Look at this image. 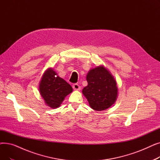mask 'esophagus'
Segmentation results:
<instances>
[{
	"instance_id": "1",
	"label": "esophagus",
	"mask_w": 160,
	"mask_h": 160,
	"mask_svg": "<svg viewBox=\"0 0 160 160\" xmlns=\"http://www.w3.org/2000/svg\"><path fill=\"white\" fill-rule=\"evenodd\" d=\"M72 88L74 90H80V86L78 84V83H74L72 85Z\"/></svg>"
}]
</instances>
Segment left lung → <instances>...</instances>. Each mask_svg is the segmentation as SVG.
Returning a JSON list of instances; mask_svg holds the SVG:
<instances>
[{"label":"left lung","mask_w":160,"mask_h":160,"mask_svg":"<svg viewBox=\"0 0 160 160\" xmlns=\"http://www.w3.org/2000/svg\"><path fill=\"white\" fill-rule=\"evenodd\" d=\"M86 80L88 86L83 89L82 93L92 109L103 111L114 104L118 93L117 82L103 65L91 69Z\"/></svg>","instance_id":"1"}]
</instances>
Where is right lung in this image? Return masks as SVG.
Instances as JSON below:
<instances>
[{
	"label": "right lung",
	"instance_id": "add662e5",
	"mask_svg": "<svg viewBox=\"0 0 160 160\" xmlns=\"http://www.w3.org/2000/svg\"><path fill=\"white\" fill-rule=\"evenodd\" d=\"M72 88L65 80L58 77L52 69H48L42 77L39 83V92L47 106L58 108L65 97L71 93Z\"/></svg>",
	"mask_w": 160,
	"mask_h": 160
}]
</instances>
